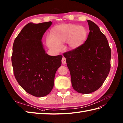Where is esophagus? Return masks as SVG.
I'll use <instances>...</instances> for the list:
<instances>
[{"label": "esophagus", "mask_w": 123, "mask_h": 123, "mask_svg": "<svg viewBox=\"0 0 123 123\" xmlns=\"http://www.w3.org/2000/svg\"><path fill=\"white\" fill-rule=\"evenodd\" d=\"M62 65H65L66 64V59L64 57L62 58Z\"/></svg>", "instance_id": "34e87169"}]
</instances>
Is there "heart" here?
<instances>
[{
  "label": "heart",
  "instance_id": "1",
  "mask_svg": "<svg viewBox=\"0 0 123 123\" xmlns=\"http://www.w3.org/2000/svg\"><path fill=\"white\" fill-rule=\"evenodd\" d=\"M88 36V31L84 26L64 24L54 27L51 35L46 37V42L50 49L57 53L62 50L66 42L71 49H78L86 42Z\"/></svg>",
  "mask_w": 123,
  "mask_h": 123
}]
</instances>
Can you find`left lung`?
I'll return each mask as SVG.
<instances>
[{
	"label": "left lung",
	"instance_id": "obj_1",
	"mask_svg": "<svg viewBox=\"0 0 123 123\" xmlns=\"http://www.w3.org/2000/svg\"><path fill=\"white\" fill-rule=\"evenodd\" d=\"M90 32L84 44L64 54L70 71L72 86L82 94L99 89L109 74L111 50L98 26L87 20Z\"/></svg>",
	"mask_w": 123,
	"mask_h": 123
}]
</instances>
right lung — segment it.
<instances>
[{"label":"right lung","instance_id":"1","mask_svg":"<svg viewBox=\"0 0 123 123\" xmlns=\"http://www.w3.org/2000/svg\"><path fill=\"white\" fill-rule=\"evenodd\" d=\"M51 21L29 23L15 38L11 62L20 86L34 97H43L52 91L56 72L62 65V55L46 53L42 42Z\"/></svg>","mask_w":123,"mask_h":123}]
</instances>
